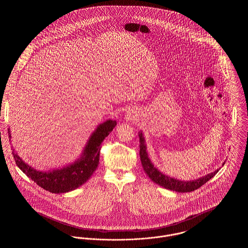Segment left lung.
Segmentation results:
<instances>
[{
  "label": "left lung",
  "instance_id": "obj_1",
  "mask_svg": "<svg viewBox=\"0 0 248 248\" xmlns=\"http://www.w3.org/2000/svg\"><path fill=\"white\" fill-rule=\"evenodd\" d=\"M140 137V155L141 160L142 166L145 171V173L149 176V177L154 181V183L162 186L165 189H170L173 191L177 192H189L192 190L200 188L204 183H206L208 180H210L218 172V170H216L215 172L206 175L205 177H201L195 180L191 181H181L177 178L168 177L161 173L156 167H154L153 163L151 162L148 154H147V147L145 145V140L142 135L141 132L139 133ZM225 164V163H224ZM223 164V165H224Z\"/></svg>",
  "mask_w": 248,
  "mask_h": 248
}]
</instances>
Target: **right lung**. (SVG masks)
Returning <instances> with one entry per match:
<instances>
[{
	"label": "right lung",
	"mask_w": 248,
	"mask_h": 248,
	"mask_svg": "<svg viewBox=\"0 0 248 248\" xmlns=\"http://www.w3.org/2000/svg\"><path fill=\"white\" fill-rule=\"evenodd\" d=\"M116 121L112 120H108L99 124L90 137L81 158L75 161L72 165L61 169H56L49 172L37 171L24 163L13 150L14 159L24 174L33 180L41 188L52 193H64L71 191L82 186L91 177L99 163L101 143L116 126ZM8 135L9 139H11L9 129Z\"/></svg>",
	"instance_id": "1"
}]
</instances>
